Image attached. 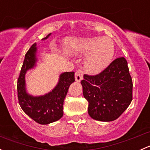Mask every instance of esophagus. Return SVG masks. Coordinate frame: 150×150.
<instances>
[{"mask_svg": "<svg viewBox=\"0 0 150 150\" xmlns=\"http://www.w3.org/2000/svg\"><path fill=\"white\" fill-rule=\"evenodd\" d=\"M83 79V72L81 69H78L76 72H75V81L80 82L81 80Z\"/></svg>", "mask_w": 150, "mask_h": 150, "instance_id": "obj_1", "label": "esophagus"}]
</instances>
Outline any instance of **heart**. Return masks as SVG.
<instances>
[{
  "label": "heart",
  "mask_w": 150,
  "mask_h": 150,
  "mask_svg": "<svg viewBox=\"0 0 150 150\" xmlns=\"http://www.w3.org/2000/svg\"><path fill=\"white\" fill-rule=\"evenodd\" d=\"M65 51L70 56H86L84 69L91 75L100 73L112 61L114 43L108 38H71L66 41Z\"/></svg>",
  "instance_id": "heart-1"
}]
</instances>
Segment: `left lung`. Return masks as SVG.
Masks as SVG:
<instances>
[{
	"label": "left lung",
	"instance_id": "left-lung-1",
	"mask_svg": "<svg viewBox=\"0 0 150 150\" xmlns=\"http://www.w3.org/2000/svg\"><path fill=\"white\" fill-rule=\"evenodd\" d=\"M81 81L88 111L93 119L113 121L118 118L132 101L133 82L128 62L120 57L98 75H84Z\"/></svg>",
	"mask_w": 150,
	"mask_h": 150
}]
</instances>
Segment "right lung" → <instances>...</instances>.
I'll return each mask as SVG.
<instances>
[{
    "label": "right lung",
    "instance_id": "1",
    "mask_svg": "<svg viewBox=\"0 0 150 150\" xmlns=\"http://www.w3.org/2000/svg\"><path fill=\"white\" fill-rule=\"evenodd\" d=\"M51 33L42 39L48 38ZM37 47L35 43L25 54L23 64L17 81V94L21 108L38 123L46 125L59 120L63 116V104L68 89L75 81V72L61 74L56 87L43 96H33L26 91L25 75L29 69L35 66Z\"/></svg>",
    "mask_w": 150,
    "mask_h": 150
}]
</instances>
